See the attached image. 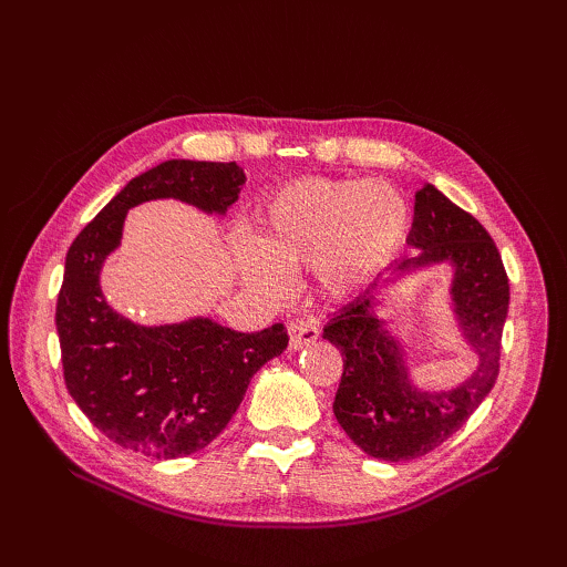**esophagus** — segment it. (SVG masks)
<instances>
[{
	"label": "esophagus",
	"instance_id": "1",
	"mask_svg": "<svg viewBox=\"0 0 567 567\" xmlns=\"http://www.w3.org/2000/svg\"><path fill=\"white\" fill-rule=\"evenodd\" d=\"M288 336H290V350H300L305 346H310V342L319 338V321L315 317H302V319L290 321Z\"/></svg>",
	"mask_w": 567,
	"mask_h": 567
}]
</instances>
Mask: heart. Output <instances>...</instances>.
<instances>
[{
	"instance_id": "b5f03b06",
	"label": "heart",
	"mask_w": 567,
	"mask_h": 567,
	"mask_svg": "<svg viewBox=\"0 0 567 567\" xmlns=\"http://www.w3.org/2000/svg\"><path fill=\"white\" fill-rule=\"evenodd\" d=\"M406 225V200L385 182H290L262 205L244 274L267 296H281L288 271L317 269L331 296H346L390 260Z\"/></svg>"
}]
</instances>
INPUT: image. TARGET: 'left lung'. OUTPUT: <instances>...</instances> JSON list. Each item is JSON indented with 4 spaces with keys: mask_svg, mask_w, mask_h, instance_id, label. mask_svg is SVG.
I'll list each match as a JSON object with an SVG mask.
<instances>
[{
    "mask_svg": "<svg viewBox=\"0 0 567 567\" xmlns=\"http://www.w3.org/2000/svg\"><path fill=\"white\" fill-rule=\"evenodd\" d=\"M406 241L421 252L402 260L400 271L437 262L454 267V310L480 364L454 390H416L406 375L400 342L388 336L383 321L373 315V290L336 312L323 326V338L342 354L333 414L357 447L383 461L431 454L483 404L499 379L511 298L502 255L487 229L433 184L416 194L414 225Z\"/></svg>",
    "mask_w": 567,
    "mask_h": 567,
    "instance_id": "1",
    "label": "left lung"
}]
</instances>
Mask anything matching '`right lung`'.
Masks as SVG:
<instances>
[{"instance_id":"add662e5","label":"right lung","mask_w":567,"mask_h":567,"mask_svg":"<svg viewBox=\"0 0 567 567\" xmlns=\"http://www.w3.org/2000/svg\"><path fill=\"white\" fill-rule=\"evenodd\" d=\"M246 182L236 163L167 161L134 177L65 255L56 331L65 388L117 447L153 458L188 456L225 431L252 375L288 346L284 323L241 333L210 319L136 326L106 305L99 269L117 248L125 213L177 198L225 215Z\"/></svg>"}]
</instances>
